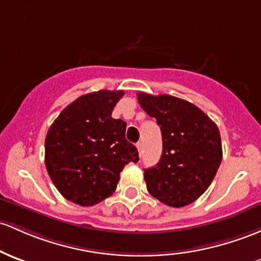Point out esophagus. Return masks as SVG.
Segmentation results:
<instances>
[{
    "instance_id": "obj_1",
    "label": "esophagus",
    "mask_w": 261,
    "mask_h": 261,
    "mask_svg": "<svg viewBox=\"0 0 261 261\" xmlns=\"http://www.w3.org/2000/svg\"><path fill=\"white\" fill-rule=\"evenodd\" d=\"M136 147H137V150H139V152L141 153V152H142V147H144V145H142V142H137Z\"/></svg>"
}]
</instances>
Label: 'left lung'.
Masks as SVG:
<instances>
[{"instance_id": "8db88e82", "label": "left lung", "mask_w": 261, "mask_h": 261, "mask_svg": "<svg viewBox=\"0 0 261 261\" xmlns=\"http://www.w3.org/2000/svg\"><path fill=\"white\" fill-rule=\"evenodd\" d=\"M137 100L162 134L161 160L144 172L148 193L170 207L191 204L210 187L222 162L218 127L199 108L176 96L139 93Z\"/></svg>"}]
</instances>
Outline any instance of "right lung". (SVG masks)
<instances>
[{
	"mask_svg": "<svg viewBox=\"0 0 261 261\" xmlns=\"http://www.w3.org/2000/svg\"><path fill=\"white\" fill-rule=\"evenodd\" d=\"M122 90H99L74 100L48 130L45 167L64 198L98 204L116 190L120 172L139 152L125 139L126 122L111 113Z\"/></svg>",
	"mask_w": 261,
	"mask_h": 261,
	"instance_id": "1",
	"label": "right lung"
}]
</instances>
